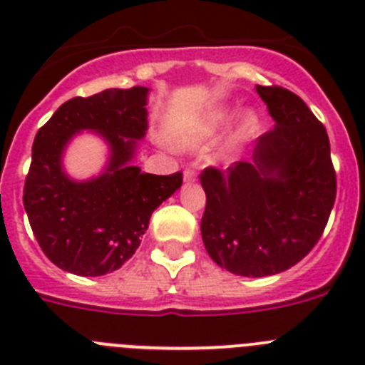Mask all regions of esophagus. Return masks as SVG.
I'll return each instance as SVG.
<instances>
[{
  "instance_id": "obj_1",
  "label": "esophagus",
  "mask_w": 365,
  "mask_h": 365,
  "mask_svg": "<svg viewBox=\"0 0 365 365\" xmlns=\"http://www.w3.org/2000/svg\"><path fill=\"white\" fill-rule=\"evenodd\" d=\"M195 180H196L195 170H191V169H185V170H183V182L191 183V182H195Z\"/></svg>"
}]
</instances>
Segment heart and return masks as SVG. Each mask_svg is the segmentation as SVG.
Listing matches in <instances>:
<instances>
[{
	"label": "heart",
	"mask_w": 365,
	"mask_h": 365,
	"mask_svg": "<svg viewBox=\"0 0 365 365\" xmlns=\"http://www.w3.org/2000/svg\"><path fill=\"white\" fill-rule=\"evenodd\" d=\"M226 121L227 110L226 108H220V110H215V112L207 113L202 119H198L191 128L176 135V139H178V143L185 145V147H204V145H207L220 132V128ZM259 128H261V117H259V113L253 108L244 110L239 115V119L235 121V125L231 126L230 134L226 135L224 143L218 148V158L220 160L235 158L257 135Z\"/></svg>",
	"instance_id": "1"
}]
</instances>
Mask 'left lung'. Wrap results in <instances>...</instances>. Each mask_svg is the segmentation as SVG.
<instances>
[{
    "mask_svg": "<svg viewBox=\"0 0 365 365\" xmlns=\"http://www.w3.org/2000/svg\"><path fill=\"white\" fill-rule=\"evenodd\" d=\"M275 121L252 160L200 174L202 240L220 268L266 277L292 268L322 237L336 198L327 130L303 99L279 86L255 88Z\"/></svg>",
    "mask_w": 365,
    "mask_h": 365,
    "instance_id": "left-lung-1",
    "label": "left lung"
}]
</instances>
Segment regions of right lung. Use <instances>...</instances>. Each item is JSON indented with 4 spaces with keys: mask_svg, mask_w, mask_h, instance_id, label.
Here are the masks:
<instances>
[{
    "mask_svg": "<svg viewBox=\"0 0 365 365\" xmlns=\"http://www.w3.org/2000/svg\"><path fill=\"white\" fill-rule=\"evenodd\" d=\"M148 88L104 90L75 97L38 130L24 187V207L42 252L69 274L97 277L135 253L150 215L182 187V173H141L138 141L148 128ZM88 129L108 145L99 177L73 180L63 169L71 139Z\"/></svg>",
    "mask_w": 365,
    "mask_h": 365,
    "instance_id": "right-lung-1",
    "label": "right lung"
}]
</instances>
